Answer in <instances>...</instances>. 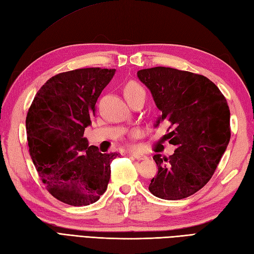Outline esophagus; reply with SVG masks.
Instances as JSON below:
<instances>
[{
    "instance_id": "esophagus-1",
    "label": "esophagus",
    "mask_w": 254,
    "mask_h": 254,
    "mask_svg": "<svg viewBox=\"0 0 254 254\" xmlns=\"http://www.w3.org/2000/svg\"><path fill=\"white\" fill-rule=\"evenodd\" d=\"M129 156H131L132 158L134 159H137V160H143V159H146L147 157L145 155H141V154H129Z\"/></svg>"
}]
</instances>
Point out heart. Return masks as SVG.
Returning <instances> with one entry per match:
<instances>
[{
    "mask_svg": "<svg viewBox=\"0 0 254 254\" xmlns=\"http://www.w3.org/2000/svg\"><path fill=\"white\" fill-rule=\"evenodd\" d=\"M138 93H145L144 88L141 87V86L137 83V82H135V81H129V82H127V83L126 86H125L126 97L127 98V97L132 96V95H135V94H138ZM132 135H133V136H136L137 132H136V131L133 132Z\"/></svg>",
    "mask_w": 254,
    "mask_h": 254,
    "instance_id": "1",
    "label": "heart"
}]
</instances>
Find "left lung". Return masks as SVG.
Segmentation results:
<instances>
[{
  "label": "left lung",
  "mask_w": 254,
  "mask_h": 254,
  "mask_svg": "<svg viewBox=\"0 0 254 254\" xmlns=\"http://www.w3.org/2000/svg\"><path fill=\"white\" fill-rule=\"evenodd\" d=\"M161 110L157 126L176 147L170 157L155 155L158 174L148 190L166 200H180L201 190L215 172L231 139L227 100L207 76L169 67L139 70Z\"/></svg>",
  "instance_id": "8db88e82"
}]
</instances>
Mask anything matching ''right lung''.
<instances>
[{
    "instance_id": "right-lung-1",
    "label": "right lung",
    "mask_w": 254,
    "mask_h": 254,
    "mask_svg": "<svg viewBox=\"0 0 254 254\" xmlns=\"http://www.w3.org/2000/svg\"><path fill=\"white\" fill-rule=\"evenodd\" d=\"M116 69L83 68L58 73L38 91L26 118L31 159L47 191L74 207L96 202L107 190L116 152L88 146L84 129Z\"/></svg>"
}]
</instances>
